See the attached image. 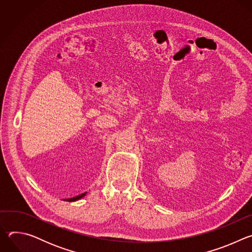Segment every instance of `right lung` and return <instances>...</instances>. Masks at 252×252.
Masks as SVG:
<instances>
[{
	"label": "right lung",
	"mask_w": 252,
	"mask_h": 252,
	"mask_svg": "<svg viewBox=\"0 0 252 252\" xmlns=\"http://www.w3.org/2000/svg\"><path fill=\"white\" fill-rule=\"evenodd\" d=\"M86 193H87V192H85V193H82V194H80V195H77V196H75V197H71V198H66L65 200H66V201H76V200H78V199H80V198L84 197V196L86 195Z\"/></svg>",
	"instance_id": "obj_1"
}]
</instances>
